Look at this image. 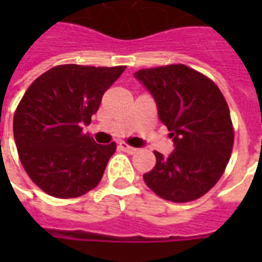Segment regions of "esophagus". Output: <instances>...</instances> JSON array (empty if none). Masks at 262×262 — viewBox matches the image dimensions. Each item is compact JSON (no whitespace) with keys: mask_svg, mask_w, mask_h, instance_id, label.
I'll use <instances>...</instances> for the list:
<instances>
[{"mask_svg":"<svg viewBox=\"0 0 262 262\" xmlns=\"http://www.w3.org/2000/svg\"><path fill=\"white\" fill-rule=\"evenodd\" d=\"M119 148H121V149H122L123 152H127V154H130V155H133V154H136V152H137V148L130 147V145L125 143V141H122V143H119Z\"/></svg>","mask_w":262,"mask_h":262,"instance_id":"34e87169","label":"esophagus"}]
</instances>
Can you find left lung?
<instances>
[{"mask_svg": "<svg viewBox=\"0 0 262 262\" xmlns=\"http://www.w3.org/2000/svg\"><path fill=\"white\" fill-rule=\"evenodd\" d=\"M135 76L154 95L160 121L175 144L168 158L154 152L155 167L144 174L147 186L172 203L203 197L223 175L234 145V126L222 91L182 63L140 69Z\"/></svg>", "mask_w": 262, "mask_h": 262, "instance_id": "left-lung-1", "label": "left lung"}]
</instances>
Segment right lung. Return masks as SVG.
I'll return each mask as SVG.
<instances>
[{
    "instance_id": "1",
    "label": "right lung",
    "mask_w": 262,
    "mask_h": 262,
    "mask_svg": "<svg viewBox=\"0 0 262 262\" xmlns=\"http://www.w3.org/2000/svg\"><path fill=\"white\" fill-rule=\"evenodd\" d=\"M125 69L58 65L26 91L14 111V143L26 172L45 193L76 199L98 186L117 144H96L83 125Z\"/></svg>"
}]
</instances>
